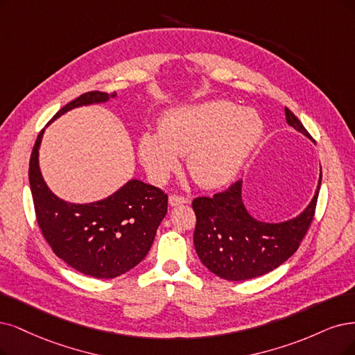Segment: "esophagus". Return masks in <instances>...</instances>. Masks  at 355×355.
Masks as SVG:
<instances>
[{"mask_svg": "<svg viewBox=\"0 0 355 355\" xmlns=\"http://www.w3.org/2000/svg\"><path fill=\"white\" fill-rule=\"evenodd\" d=\"M189 203V199L184 198V196H178V194H171L169 196V205L171 206H180V205H186Z\"/></svg>", "mask_w": 355, "mask_h": 355, "instance_id": "obj_1", "label": "esophagus"}]
</instances>
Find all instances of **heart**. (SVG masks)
<instances>
[{"mask_svg":"<svg viewBox=\"0 0 355 355\" xmlns=\"http://www.w3.org/2000/svg\"><path fill=\"white\" fill-rule=\"evenodd\" d=\"M263 135L260 115L227 101L184 105L168 111L157 131L139 140V156L150 177L164 181L187 153V169L206 189L230 182Z\"/></svg>","mask_w":355,"mask_h":355,"instance_id":"1","label":"heart"}]
</instances>
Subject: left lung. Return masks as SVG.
<instances>
[{
	"instance_id": "1",
	"label": "left lung",
	"mask_w": 355,
	"mask_h": 355,
	"mask_svg": "<svg viewBox=\"0 0 355 355\" xmlns=\"http://www.w3.org/2000/svg\"><path fill=\"white\" fill-rule=\"evenodd\" d=\"M285 118L306 137L309 131L285 108ZM319 184L310 205L298 216L278 224L254 219L243 202V181L239 180L214 198L193 200L196 214L194 247L202 263L227 281H247L277 269L290 259L303 241L316 211Z\"/></svg>"
}]
</instances>
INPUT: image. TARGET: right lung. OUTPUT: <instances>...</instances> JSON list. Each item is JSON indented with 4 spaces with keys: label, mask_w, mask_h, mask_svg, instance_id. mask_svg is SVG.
Returning a JSON list of instances; mask_svg holds the SVG:
<instances>
[{
    "label": "right lung",
    "mask_w": 355,
    "mask_h": 355,
    "mask_svg": "<svg viewBox=\"0 0 355 355\" xmlns=\"http://www.w3.org/2000/svg\"><path fill=\"white\" fill-rule=\"evenodd\" d=\"M116 94L86 92L69 102L51 121L73 108L107 102ZM39 133L31 155L29 182L37 225L61 260L98 279H111L133 269L146 257L156 230L166 215L168 196L140 180H130L99 202L76 205L49 190L39 169Z\"/></svg>",
    "instance_id": "add662e5"
}]
</instances>
